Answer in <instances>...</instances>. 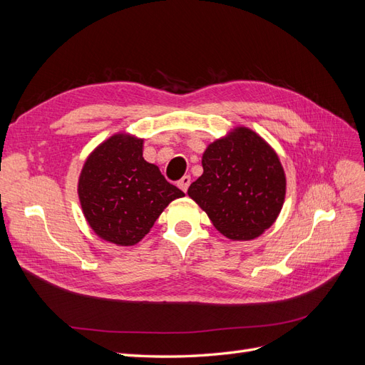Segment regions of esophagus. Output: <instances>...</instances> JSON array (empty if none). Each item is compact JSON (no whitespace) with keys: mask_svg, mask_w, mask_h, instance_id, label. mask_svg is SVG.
<instances>
[{"mask_svg":"<svg viewBox=\"0 0 365 365\" xmlns=\"http://www.w3.org/2000/svg\"><path fill=\"white\" fill-rule=\"evenodd\" d=\"M190 185V176H182V178L178 181V187L182 190V192H187V189H189Z\"/></svg>","mask_w":365,"mask_h":365,"instance_id":"obj_1","label":"esophagus"}]
</instances>
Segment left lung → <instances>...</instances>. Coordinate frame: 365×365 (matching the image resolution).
<instances>
[{"label": "left lung", "instance_id": "obj_1", "mask_svg": "<svg viewBox=\"0 0 365 365\" xmlns=\"http://www.w3.org/2000/svg\"><path fill=\"white\" fill-rule=\"evenodd\" d=\"M202 169L187 195L220 235L252 240L279 217L286 175L277 152L257 132L236 126L210 143L202 153Z\"/></svg>", "mask_w": 365, "mask_h": 365}]
</instances>
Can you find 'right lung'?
Here are the masks:
<instances>
[{
    "label": "right lung",
    "mask_w": 365,
    "mask_h": 365,
    "mask_svg": "<svg viewBox=\"0 0 365 365\" xmlns=\"http://www.w3.org/2000/svg\"><path fill=\"white\" fill-rule=\"evenodd\" d=\"M143 143L128 132L106 138L86 157L77 182L88 225L117 247L138 244L163 210L184 196L143 158Z\"/></svg>",
    "instance_id": "right-lung-1"
}]
</instances>
